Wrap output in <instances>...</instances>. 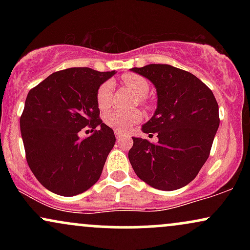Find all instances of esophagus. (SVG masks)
<instances>
[{
  "mask_svg": "<svg viewBox=\"0 0 250 250\" xmlns=\"http://www.w3.org/2000/svg\"><path fill=\"white\" fill-rule=\"evenodd\" d=\"M115 136H116V140L117 141H120V140H122L123 137H125V134L121 133V131H115Z\"/></svg>",
  "mask_w": 250,
  "mask_h": 250,
  "instance_id": "obj_1",
  "label": "esophagus"
}]
</instances>
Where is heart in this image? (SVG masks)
<instances>
[{
	"label": "heart",
	"instance_id": "1",
	"mask_svg": "<svg viewBox=\"0 0 250 250\" xmlns=\"http://www.w3.org/2000/svg\"><path fill=\"white\" fill-rule=\"evenodd\" d=\"M123 82L128 85L137 96L143 97L149 91V83L145 77L136 74H127L122 77ZM114 91V83L107 81L100 85L97 90V104L100 109H107L111 103V95ZM142 114L139 110H125V109H113L104 115V122L109 127L117 131H127L137 122L141 121Z\"/></svg>",
	"mask_w": 250,
	"mask_h": 250
}]
</instances>
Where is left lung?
I'll use <instances>...</instances> for the list:
<instances>
[{"label": "left lung", "instance_id": "obj_1", "mask_svg": "<svg viewBox=\"0 0 250 250\" xmlns=\"http://www.w3.org/2000/svg\"><path fill=\"white\" fill-rule=\"evenodd\" d=\"M130 71L148 79L156 89V109L141 130L159 137L156 143L133 137L128 153L131 167L153 188L170 191L185 187L207 161L219 129L213 91L193 74L169 64Z\"/></svg>", "mask_w": 250, "mask_h": 250}]
</instances>
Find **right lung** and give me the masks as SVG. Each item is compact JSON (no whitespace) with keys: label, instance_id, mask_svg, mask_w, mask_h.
Instances as JSON below:
<instances>
[{"label":"right lung","instance_id":"add662e5","mask_svg":"<svg viewBox=\"0 0 250 250\" xmlns=\"http://www.w3.org/2000/svg\"><path fill=\"white\" fill-rule=\"evenodd\" d=\"M115 74L69 68L28 93L20 119L22 140L29 168L48 190L74 196L99 181L116 139L99 119L96 95ZM87 125L94 133L81 139L78 133Z\"/></svg>","mask_w":250,"mask_h":250}]
</instances>
